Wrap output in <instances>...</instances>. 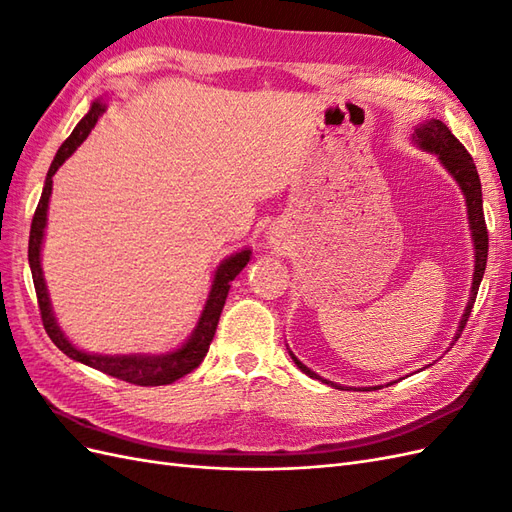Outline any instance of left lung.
<instances>
[{
  "instance_id": "1",
  "label": "left lung",
  "mask_w": 512,
  "mask_h": 512,
  "mask_svg": "<svg viewBox=\"0 0 512 512\" xmlns=\"http://www.w3.org/2000/svg\"><path fill=\"white\" fill-rule=\"evenodd\" d=\"M412 143L421 151L433 153V156L440 160V164L446 168V173L457 181L463 198H466L468 224H470V235H472V245H474V273H472V288L468 294L466 309H463L461 320L457 324V331L453 335V342H451V346H453L459 339L461 331L466 329V322L470 318L472 305H474L476 294H478V286H480V280H483L485 265H487L489 237H487V224H485V213H483V190H480V179H478L476 166H474V160L470 158V153L457 141V138L451 134V130H448L440 119H427L423 123H416L414 132H412ZM286 350L290 354V359L294 361V365H297L305 376L320 380L324 384H331V386H335V389L350 391V386H342V384L322 378L320 374H316V371L303 365L297 356L292 354L288 344H286ZM378 389H382V384L380 386H361V389H354V391H378Z\"/></svg>"
}]
</instances>
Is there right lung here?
<instances>
[{"instance_id": "obj_1", "label": "right lung", "mask_w": 512, "mask_h": 512, "mask_svg": "<svg viewBox=\"0 0 512 512\" xmlns=\"http://www.w3.org/2000/svg\"><path fill=\"white\" fill-rule=\"evenodd\" d=\"M106 102H108L106 96H100L91 102L87 115L79 123H76V128L66 138V143L61 145L59 151L55 153L49 173H46V179H44L40 203L36 207L34 220H32V230H29L27 256H29V269H32L34 286H36V294H38L42 324H44L46 333H49V337L53 339V344L76 363L94 367L98 371H104V374H108V376L126 380L130 384H138V386L173 384L175 380L183 378L185 374H190V371L196 369L200 365V361L207 356L209 346L213 342L215 329H218L226 297H228L230 282L235 280L247 262H250L252 250L250 247H243V250L226 256L220 265L215 267L207 301H205L203 309H200V316L194 324L192 333L185 337V342L181 346L168 350V352H160V354H145V352L100 354V352L81 350L70 342L68 335L59 327V322L53 312V305H51L49 288H46L44 271H42V243H44V232H46V220H49L53 177L59 170V166L64 164L72 156V153L81 147V143L89 136V132L94 130V126L98 123V117H102V113L106 111Z\"/></svg>"}]
</instances>
